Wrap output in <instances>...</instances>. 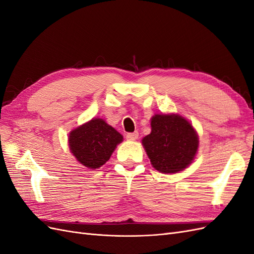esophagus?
Here are the masks:
<instances>
[{
	"instance_id": "esophagus-1",
	"label": "esophagus",
	"mask_w": 254,
	"mask_h": 254,
	"mask_svg": "<svg viewBox=\"0 0 254 254\" xmlns=\"http://www.w3.org/2000/svg\"><path fill=\"white\" fill-rule=\"evenodd\" d=\"M137 137H139V132H137V131H134V132H131V133H127V135H126V139L129 140V141H135Z\"/></svg>"
}]
</instances>
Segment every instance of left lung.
<instances>
[{
	"label": "left lung",
	"mask_w": 254,
	"mask_h": 254,
	"mask_svg": "<svg viewBox=\"0 0 254 254\" xmlns=\"http://www.w3.org/2000/svg\"><path fill=\"white\" fill-rule=\"evenodd\" d=\"M151 132L142 144L155 170L175 174L194 160L199 140L190 123L179 114H156L150 120Z\"/></svg>",
	"instance_id": "left-lung-1"
}]
</instances>
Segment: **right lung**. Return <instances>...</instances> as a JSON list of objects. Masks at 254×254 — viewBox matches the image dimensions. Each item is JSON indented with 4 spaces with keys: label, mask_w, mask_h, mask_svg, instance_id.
<instances>
[{
    "label": "right lung",
    "mask_w": 254,
    "mask_h": 254,
    "mask_svg": "<svg viewBox=\"0 0 254 254\" xmlns=\"http://www.w3.org/2000/svg\"><path fill=\"white\" fill-rule=\"evenodd\" d=\"M123 135L102 119H92L68 134V147L79 163L90 170L108 161Z\"/></svg>",
    "instance_id": "1"
}]
</instances>
